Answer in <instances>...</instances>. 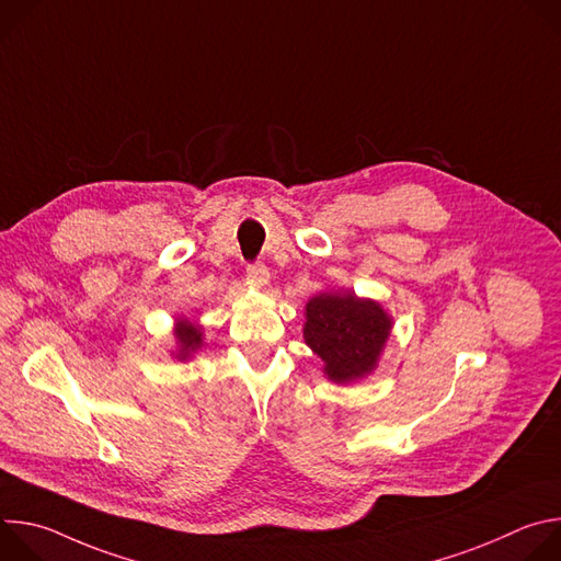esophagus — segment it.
<instances>
[{
    "mask_svg": "<svg viewBox=\"0 0 561 561\" xmlns=\"http://www.w3.org/2000/svg\"><path fill=\"white\" fill-rule=\"evenodd\" d=\"M247 275H249V279H251L253 284H257V286H266V284H268V268H266L262 262L249 264Z\"/></svg>",
    "mask_w": 561,
    "mask_h": 561,
    "instance_id": "1",
    "label": "esophagus"
}]
</instances>
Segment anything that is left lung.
<instances>
[{
  "mask_svg": "<svg viewBox=\"0 0 561 561\" xmlns=\"http://www.w3.org/2000/svg\"><path fill=\"white\" fill-rule=\"evenodd\" d=\"M392 329L390 314L355 293H322L308 299L304 340L324 362L335 383L370 375Z\"/></svg>",
  "mask_w": 561,
  "mask_h": 561,
  "instance_id": "obj_1",
  "label": "left lung"
}]
</instances>
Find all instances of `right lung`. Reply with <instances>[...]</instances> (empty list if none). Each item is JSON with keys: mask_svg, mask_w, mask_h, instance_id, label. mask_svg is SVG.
<instances>
[{"mask_svg": "<svg viewBox=\"0 0 561 561\" xmlns=\"http://www.w3.org/2000/svg\"><path fill=\"white\" fill-rule=\"evenodd\" d=\"M175 340H178V353L175 359L186 362L193 357V353H197L204 344L202 340V327L188 322V319H178L175 327Z\"/></svg>", "mask_w": 561, "mask_h": 561, "instance_id": "right-lung-1", "label": "right lung"}]
</instances>
